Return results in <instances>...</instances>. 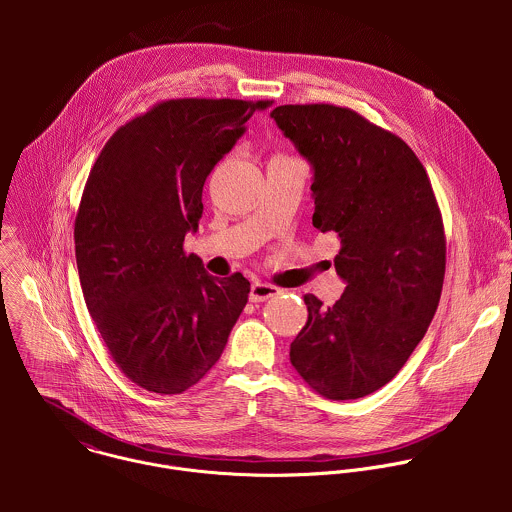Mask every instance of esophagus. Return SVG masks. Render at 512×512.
<instances>
[{"instance_id":"34e87169","label":"esophagus","mask_w":512,"mask_h":512,"mask_svg":"<svg viewBox=\"0 0 512 512\" xmlns=\"http://www.w3.org/2000/svg\"><path fill=\"white\" fill-rule=\"evenodd\" d=\"M280 293H282V290L276 288V286H272V284H260V282H256V284L252 286V290H250V301H254V303L266 301V299L276 297V295H280Z\"/></svg>"}]
</instances>
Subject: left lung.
Segmentation results:
<instances>
[{"instance_id":"obj_1","label":"left lung","mask_w":512,"mask_h":512,"mask_svg":"<svg viewBox=\"0 0 512 512\" xmlns=\"http://www.w3.org/2000/svg\"><path fill=\"white\" fill-rule=\"evenodd\" d=\"M313 165V226L335 232L347 282L329 307L303 295L307 323L290 361L329 400L376 392L424 339L445 276V232L430 177L396 134L335 104L270 114Z\"/></svg>"}]
</instances>
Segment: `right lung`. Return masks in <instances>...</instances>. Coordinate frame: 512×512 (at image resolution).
<instances>
[{"mask_svg": "<svg viewBox=\"0 0 512 512\" xmlns=\"http://www.w3.org/2000/svg\"><path fill=\"white\" fill-rule=\"evenodd\" d=\"M270 100L173 98L120 126L74 219L80 288L114 361L155 394H181L219 361L250 282L215 278L183 248L203 185Z\"/></svg>", "mask_w": 512, "mask_h": 512, "instance_id": "obj_1", "label": "right lung"}]
</instances>
